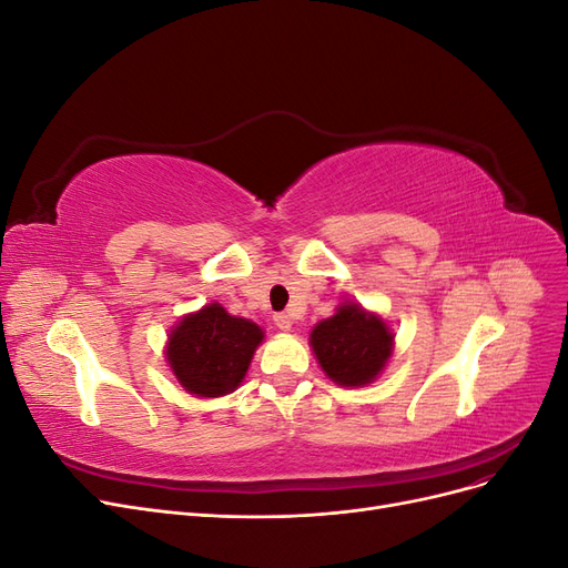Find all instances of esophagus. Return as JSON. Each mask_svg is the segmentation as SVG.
Here are the masks:
<instances>
[{"label":"esophagus","mask_w":568,"mask_h":568,"mask_svg":"<svg viewBox=\"0 0 568 568\" xmlns=\"http://www.w3.org/2000/svg\"><path fill=\"white\" fill-rule=\"evenodd\" d=\"M274 324H277L282 332H291L294 329V317H291L288 313H280V315H274Z\"/></svg>","instance_id":"34e87169"}]
</instances>
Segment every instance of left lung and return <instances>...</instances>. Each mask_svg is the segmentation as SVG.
Instances as JSON below:
<instances>
[{"instance_id": "8db88e82", "label": "left lung", "mask_w": 568, "mask_h": 568, "mask_svg": "<svg viewBox=\"0 0 568 568\" xmlns=\"http://www.w3.org/2000/svg\"><path fill=\"white\" fill-rule=\"evenodd\" d=\"M311 348L317 365L334 384L359 388L386 369L395 348V334L379 313L346 301L332 317L313 326Z\"/></svg>"}]
</instances>
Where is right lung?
<instances>
[{
	"mask_svg": "<svg viewBox=\"0 0 568 568\" xmlns=\"http://www.w3.org/2000/svg\"><path fill=\"white\" fill-rule=\"evenodd\" d=\"M265 332L220 303L184 315L168 334L165 363L178 384L196 398H220L242 386Z\"/></svg>",
	"mask_w": 568,
	"mask_h": 568,
	"instance_id": "right-lung-1",
	"label": "right lung"
}]
</instances>
